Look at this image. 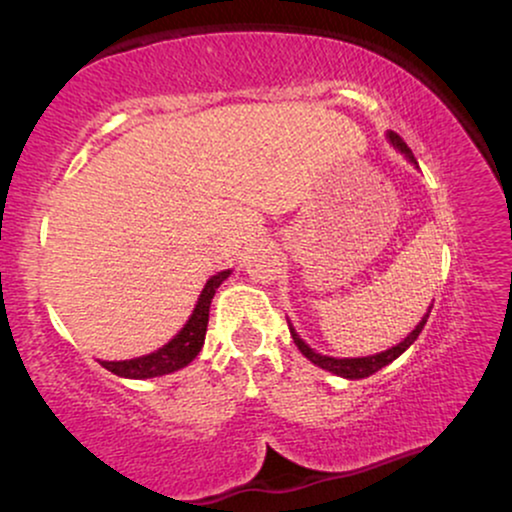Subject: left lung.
<instances>
[{"mask_svg": "<svg viewBox=\"0 0 512 512\" xmlns=\"http://www.w3.org/2000/svg\"><path fill=\"white\" fill-rule=\"evenodd\" d=\"M390 142L395 144L397 149L402 151V154L407 156L411 163H416V158H414V154H411V149L407 146V142H404V139L399 137L397 132H390ZM431 308H433V305H431ZM428 313H431V310H428ZM428 313L424 315V320H421L419 325H416V330L411 332L407 339H404V342H399L397 346H392V349L383 351V354L366 356V358H330V356L315 354V351L310 349V346L305 344L303 339L298 337L296 332H293V327H289V330H291L293 342H296L298 349H301V354H303L305 358H308V361H313L315 366H320V368L330 370V373H334V375H342V378H349V380H361V378H368V375L378 373V370H380V368H385L387 363H392V361H395L397 356H402L404 351H407L409 346L414 344L416 339H419V334H421V330H424V325H426V320H428Z\"/></svg>", "mask_w": 512, "mask_h": 512, "instance_id": "left-lung-1", "label": "left lung"}]
</instances>
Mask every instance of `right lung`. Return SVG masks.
Returning <instances> with one entry per match:
<instances>
[{"label": "right lung", "mask_w": 512, "mask_h": 512, "mask_svg": "<svg viewBox=\"0 0 512 512\" xmlns=\"http://www.w3.org/2000/svg\"><path fill=\"white\" fill-rule=\"evenodd\" d=\"M231 272H219L216 276H211L204 286L202 296L192 310V317L187 320V325L175 334L173 339L166 346L154 351L149 356H139V358H129V361H101L103 368H108L110 373L120 375V378H156V375H166L173 373V370L185 368L187 363L195 358L199 351H202L204 344V334H207V322H209V305L211 298H214L216 289L221 286V281Z\"/></svg>", "instance_id": "add662e5"}]
</instances>
